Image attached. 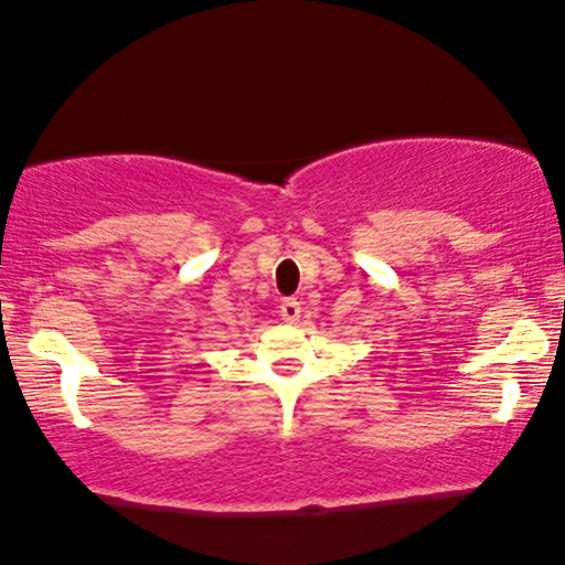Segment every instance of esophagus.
I'll return each mask as SVG.
<instances>
[{
  "label": "esophagus",
  "mask_w": 565,
  "mask_h": 565,
  "mask_svg": "<svg viewBox=\"0 0 565 565\" xmlns=\"http://www.w3.org/2000/svg\"><path fill=\"white\" fill-rule=\"evenodd\" d=\"M280 319L285 323H296L300 319V303L296 298H288L280 303Z\"/></svg>",
  "instance_id": "obj_1"
}]
</instances>
